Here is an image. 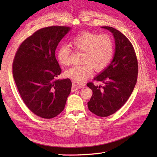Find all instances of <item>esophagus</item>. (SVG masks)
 <instances>
[{"instance_id": "obj_1", "label": "esophagus", "mask_w": 157, "mask_h": 157, "mask_svg": "<svg viewBox=\"0 0 157 157\" xmlns=\"http://www.w3.org/2000/svg\"><path fill=\"white\" fill-rule=\"evenodd\" d=\"M84 86H85V84H75V83H73V85H72L71 91H72V92H74V91L80 89V88H84Z\"/></svg>"}]
</instances>
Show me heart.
<instances>
[{
    "instance_id": "obj_1",
    "label": "heart",
    "mask_w": 157,
    "mask_h": 157,
    "mask_svg": "<svg viewBox=\"0 0 157 157\" xmlns=\"http://www.w3.org/2000/svg\"><path fill=\"white\" fill-rule=\"evenodd\" d=\"M71 44L75 50L84 52L81 65L73 66L67 69L65 75L80 84L96 71L104 70L111 63L114 54V42L108 34H97L84 32L72 40ZM72 51L67 44L59 46L56 56L63 65H69Z\"/></svg>"
}]
</instances>
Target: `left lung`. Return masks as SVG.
Masks as SVG:
<instances>
[{
  "label": "left lung",
  "mask_w": 157,
  "mask_h": 157,
  "mask_svg": "<svg viewBox=\"0 0 157 157\" xmlns=\"http://www.w3.org/2000/svg\"><path fill=\"white\" fill-rule=\"evenodd\" d=\"M102 28L113 34L115 52L111 64L94 79L104 86L87 84L93 92L88 106L96 115L106 117L121 109L132 94L137 82L138 64L134 46L126 36L112 27Z\"/></svg>",
  "instance_id": "left-lung-1"
}]
</instances>
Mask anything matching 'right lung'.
Segmentation results:
<instances>
[{
    "label": "right lung",
    "instance_id": "1",
    "mask_svg": "<svg viewBox=\"0 0 157 157\" xmlns=\"http://www.w3.org/2000/svg\"><path fill=\"white\" fill-rule=\"evenodd\" d=\"M67 26L38 29L18 48L13 62V75L23 102L35 115L52 119L61 113L71 89L70 79H58L61 69L55 57Z\"/></svg>",
    "mask_w": 157,
    "mask_h": 157
}]
</instances>
